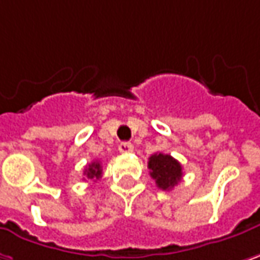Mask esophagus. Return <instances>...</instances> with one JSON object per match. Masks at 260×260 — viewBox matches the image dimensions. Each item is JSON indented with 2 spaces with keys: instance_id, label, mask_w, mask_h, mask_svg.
Returning <instances> with one entry per match:
<instances>
[{
  "instance_id": "34e87169",
  "label": "esophagus",
  "mask_w": 260,
  "mask_h": 260,
  "mask_svg": "<svg viewBox=\"0 0 260 260\" xmlns=\"http://www.w3.org/2000/svg\"><path fill=\"white\" fill-rule=\"evenodd\" d=\"M119 151L120 153H131V151H134V145L131 144V143H120L119 144Z\"/></svg>"
}]
</instances>
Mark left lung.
I'll use <instances>...</instances> for the list:
<instances>
[{
  "mask_svg": "<svg viewBox=\"0 0 260 260\" xmlns=\"http://www.w3.org/2000/svg\"><path fill=\"white\" fill-rule=\"evenodd\" d=\"M150 175L160 190H172L182 178V166L171 154L156 153L148 159Z\"/></svg>",
  "mask_w": 260,
  "mask_h": 260,
  "instance_id": "8db88e82",
  "label": "left lung"
}]
</instances>
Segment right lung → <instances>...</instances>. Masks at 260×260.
Returning a JSON list of instances; mask_svg holds the SVG:
<instances>
[{
    "instance_id": "add662e5",
    "label": "right lung",
    "mask_w": 260,
    "mask_h": 260,
    "mask_svg": "<svg viewBox=\"0 0 260 260\" xmlns=\"http://www.w3.org/2000/svg\"><path fill=\"white\" fill-rule=\"evenodd\" d=\"M84 175L89 179V181H97L103 175V169H101V163L100 161H92L91 165H88L85 168Z\"/></svg>"
}]
</instances>
